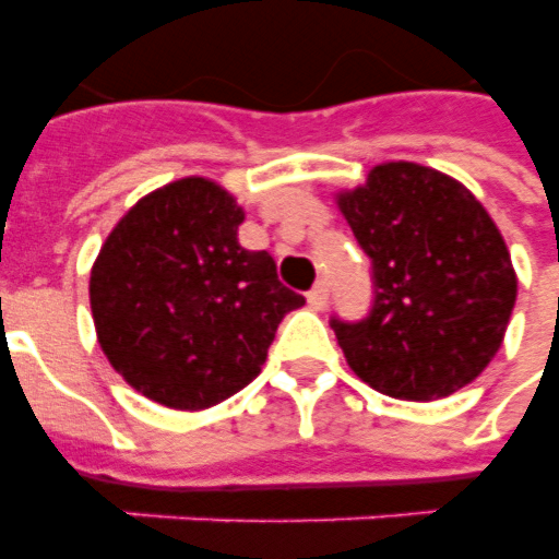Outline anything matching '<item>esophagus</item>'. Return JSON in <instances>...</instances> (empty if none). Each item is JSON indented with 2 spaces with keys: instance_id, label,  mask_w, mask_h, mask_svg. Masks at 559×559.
Here are the masks:
<instances>
[{
  "instance_id": "34e87169",
  "label": "esophagus",
  "mask_w": 559,
  "mask_h": 559,
  "mask_svg": "<svg viewBox=\"0 0 559 559\" xmlns=\"http://www.w3.org/2000/svg\"><path fill=\"white\" fill-rule=\"evenodd\" d=\"M307 305L313 307V310H322V307L328 305V284H324V281H319V284L307 293Z\"/></svg>"
}]
</instances>
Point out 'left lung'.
Masks as SVG:
<instances>
[{
    "instance_id": "8db88e82",
    "label": "left lung",
    "mask_w": 559,
    "mask_h": 559,
    "mask_svg": "<svg viewBox=\"0 0 559 559\" xmlns=\"http://www.w3.org/2000/svg\"><path fill=\"white\" fill-rule=\"evenodd\" d=\"M373 263V310L333 319L350 371L397 400L450 397L490 366L516 305L502 231L459 179L417 162H382L336 193Z\"/></svg>"
}]
</instances>
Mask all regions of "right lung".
<instances>
[{"instance_id": "1", "label": "right lung", "mask_w": 559, "mask_h": 559, "mask_svg": "<svg viewBox=\"0 0 559 559\" xmlns=\"http://www.w3.org/2000/svg\"><path fill=\"white\" fill-rule=\"evenodd\" d=\"M243 217L214 179H177L144 193L92 263L100 350L159 406L200 412L246 389L281 319L305 305L270 252L240 246Z\"/></svg>"}]
</instances>
